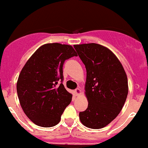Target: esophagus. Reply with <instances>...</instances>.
<instances>
[{
	"label": "esophagus",
	"instance_id": "1",
	"mask_svg": "<svg viewBox=\"0 0 148 148\" xmlns=\"http://www.w3.org/2000/svg\"><path fill=\"white\" fill-rule=\"evenodd\" d=\"M75 95L76 96H79L80 94H81V90L79 89V88H77V89H75Z\"/></svg>",
	"mask_w": 148,
	"mask_h": 148
}]
</instances>
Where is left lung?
Here are the masks:
<instances>
[{"mask_svg":"<svg viewBox=\"0 0 148 148\" xmlns=\"http://www.w3.org/2000/svg\"><path fill=\"white\" fill-rule=\"evenodd\" d=\"M86 69L85 95L88 108L79 120L86 127L101 129L118 116L128 94L123 65L109 48L96 43L74 45Z\"/></svg>","mask_w":148,"mask_h":148,"instance_id":"1","label":"left lung"}]
</instances>
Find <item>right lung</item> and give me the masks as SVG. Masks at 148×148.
Listing matches in <instances>:
<instances>
[{
    "mask_svg": "<svg viewBox=\"0 0 148 148\" xmlns=\"http://www.w3.org/2000/svg\"><path fill=\"white\" fill-rule=\"evenodd\" d=\"M77 56L73 47L47 43L39 47L27 61L17 81V93L28 119L42 127L59 124L72 95L62 83L65 61Z\"/></svg>",
    "mask_w": 148,
    "mask_h": 148,
    "instance_id": "obj_1",
    "label": "right lung"
}]
</instances>
